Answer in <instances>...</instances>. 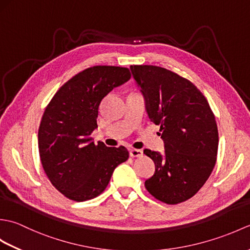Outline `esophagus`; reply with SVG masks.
I'll use <instances>...</instances> for the list:
<instances>
[{
	"label": "esophagus",
	"mask_w": 250,
	"mask_h": 250,
	"mask_svg": "<svg viewBox=\"0 0 250 250\" xmlns=\"http://www.w3.org/2000/svg\"><path fill=\"white\" fill-rule=\"evenodd\" d=\"M130 156L132 158H137V157H142L143 156V151L141 149H130Z\"/></svg>",
	"instance_id": "1"
}]
</instances>
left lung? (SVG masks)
Segmentation results:
<instances>
[{"label": "left lung", "instance_id": "left-lung-1", "mask_svg": "<svg viewBox=\"0 0 250 250\" xmlns=\"http://www.w3.org/2000/svg\"><path fill=\"white\" fill-rule=\"evenodd\" d=\"M149 119L160 125L163 153L145 149L155 174L145 182L152 196L178 204L198 192L216 164L218 129L206 98L188 79L155 65H131Z\"/></svg>", "mask_w": 250, "mask_h": 250}]
</instances>
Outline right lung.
Masks as SVG:
<instances>
[{
	"instance_id": "add662e5",
	"label": "right lung",
	"mask_w": 250,
	"mask_h": 250,
	"mask_svg": "<svg viewBox=\"0 0 250 250\" xmlns=\"http://www.w3.org/2000/svg\"><path fill=\"white\" fill-rule=\"evenodd\" d=\"M130 78L126 67H89L63 84L47 105L39 129L40 158L50 183L67 199L100 195L114 169L128 160L125 147L95 145L90 135L98 128L102 100Z\"/></svg>"
}]
</instances>
